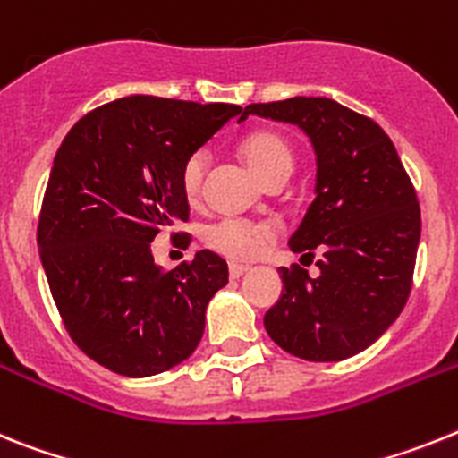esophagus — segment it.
Instances as JSON below:
<instances>
[{
	"mask_svg": "<svg viewBox=\"0 0 458 458\" xmlns=\"http://www.w3.org/2000/svg\"><path fill=\"white\" fill-rule=\"evenodd\" d=\"M246 269L249 267H244V265H237V262H230V267H228V274H230V278H242L246 274Z\"/></svg>",
	"mask_w": 458,
	"mask_h": 458,
	"instance_id": "1",
	"label": "esophagus"
}]
</instances>
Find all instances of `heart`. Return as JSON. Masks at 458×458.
I'll list each match as a JSON object with an SVG mask.
<instances>
[{
    "mask_svg": "<svg viewBox=\"0 0 458 458\" xmlns=\"http://www.w3.org/2000/svg\"><path fill=\"white\" fill-rule=\"evenodd\" d=\"M249 168L265 180L269 173L278 168H293V152L285 145L281 135L272 131H258L251 133L242 145ZM207 168V152H193L182 165V191L189 202H196L202 191V177ZM276 237V228L262 221H249V218L225 216L212 221L202 228V242L218 256L228 260H253L258 253Z\"/></svg>",
    "mask_w": 458,
    "mask_h": 458,
    "instance_id": "b5f03b06",
    "label": "heart"
}]
</instances>
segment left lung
Instances as JSON below:
<instances>
[{
    "label": "left lung",
    "instance_id": "obj_1",
    "mask_svg": "<svg viewBox=\"0 0 458 458\" xmlns=\"http://www.w3.org/2000/svg\"><path fill=\"white\" fill-rule=\"evenodd\" d=\"M295 124L316 152V200L288 246L320 253L316 278L281 267L284 290L265 313L276 345L309 361H341L376 344L411 295L421 218L394 142L373 119L325 97L246 106Z\"/></svg>",
    "mask_w": 458,
    "mask_h": 458
}]
</instances>
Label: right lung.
Here are the masks:
<instances>
[{"mask_svg":"<svg viewBox=\"0 0 458 458\" xmlns=\"http://www.w3.org/2000/svg\"><path fill=\"white\" fill-rule=\"evenodd\" d=\"M237 114L233 103L126 97L85 114L59 145L38 253L71 339L101 367L157 376L200 344L228 265L198 251L163 269L149 244L189 221L182 165Z\"/></svg>","mask_w":458,"mask_h":458,"instance_id":"right-lung-1","label":"right lung"}]
</instances>
